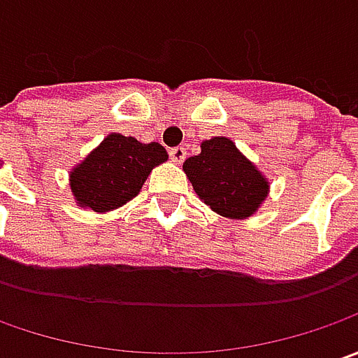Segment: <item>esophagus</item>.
Segmentation results:
<instances>
[{"label":"esophagus","instance_id":"34e87169","mask_svg":"<svg viewBox=\"0 0 358 358\" xmlns=\"http://www.w3.org/2000/svg\"><path fill=\"white\" fill-rule=\"evenodd\" d=\"M169 157H171L173 163H183L187 157V149L185 147H173L169 151Z\"/></svg>","mask_w":358,"mask_h":358}]
</instances>
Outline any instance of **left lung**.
I'll list each match as a JSON object with an SVG mask.
<instances>
[{
    "instance_id": "1",
    "label": "left lung",
    "mask_w": 358,
    "mask_h": 358,
    "mask_svg": "<svg viewBox=\"0 0 358 358\" xmlns=\"http://www.w3.org/2000/svg\"><path fill=\"white\" fill-rule=\"evenodd\" d=\"M183 171L211 211L227 219L253 217L268 195V179L229 137L201 143V153L185 159Z\"/></svg>"
}]
</instances>
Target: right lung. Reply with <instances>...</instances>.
I'll use <instances>...</instances> for the list:
<instances>
[{"instance_id":"obj_1","label":"right lung","mask_w":358,"mask_h":358,"mask_svg":"<svg viewBox=\"0 0 358 358\" xmlns=\"http://www.w3.org/2000/svg\"><path fill=\"white\" fill-rule=\"evenodd\" d=\"M169 159L159 143L109 133L83 161L69 171V187L77 207L109 213L139 195L151 171Z\"/></svg>"}]
</instances>
